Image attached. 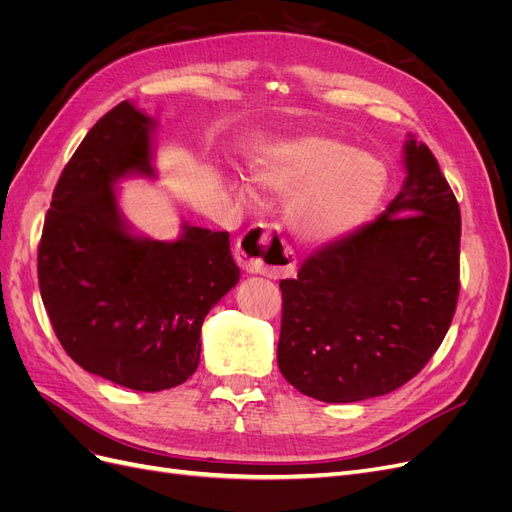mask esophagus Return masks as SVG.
<instances>
[{
	"mask_svg": "<svg viewBox=\"0 0 512 512\" xmlns=\"http://www.w3.org/2000/svg\"><path fill=\"white\" fill-rule=\"evenodd\" d=\"M235 258L247 273L286 277L297 269V256L282 237V228L256 224L247 228L237 245Z\"/></svg>",
	"mask_w": 512,
	"mask_h": 512,
	"instance_id": "1",
	"label": "esophagus"
}]
</instances>
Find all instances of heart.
<instances>
[{"mask_svg":"<svg viewBox=\"0 0 512 512\" xmlns=\"http://www.w3.org/2000/svg\"><path fill=\"white\" fill-rule=\"evenodd\" d=\"M252 177L273 198H290L294 228L312 241L342 237L363 224L386 190L384 164L322 136H301L267 151ZM241 196H250L237 183Z\"/></svg>","mask_w":512,"mask_h":512,"instance_id":"obj_1","label":"heart"}]
</instances>
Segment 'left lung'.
<instances>
[{
	"instance_id": "obj_1",
	"label": "left lung",
	"mask_w": 512,
	"mask_h": 512,
	"mask_svg": "<svg viewBox=\"0 0 512 512\" xmlns=\"http://www.w3.org/2000/svg\"><path fill=\"white\" fill-rule=\"evenodd\" d=\"M404 190L378 220L309 256L282 280L277 365L329 404L386 395L421 371L459 299V203L425 143L406 145Z\"/></svg>"
}]
</instances>
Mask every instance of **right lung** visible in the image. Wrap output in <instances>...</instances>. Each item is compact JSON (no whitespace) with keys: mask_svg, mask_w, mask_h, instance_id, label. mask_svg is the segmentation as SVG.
I'll return each mask as SVG.
<instances>
[{"mask_svg":"<svg viewBox=\"0 0 512 512\" xmlns=\"http://www.w3.org/2000/svg\"><path fill=\"white\" fill-rule=\"evenodd\" d=\"M151 119L119 102L61 170L38 243V284L53 331L89 374L156 393L188 380L200 327L239 282L228 232L185 226L175 243L132 237L117 177L149 168Z\"/></svg>","mask_w":512,"mask_h":512,"instance_id":"1","label":"right lung"}]
</instances>
